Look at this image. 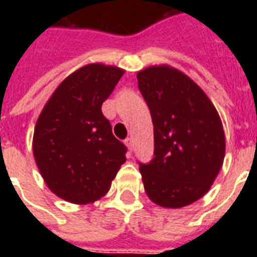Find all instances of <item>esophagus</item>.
Here are the masks:
<instances>
[{
    "label": "esophagus",
    "instance_id": "esophagus-1",
    "mask_svg": "<svg viewBox=\"0 0 257 257\" xmlns=\"http://www.w3.org/2000/svg\"><path fill=\"white\" fill-rule=\"evenodd\" d=\"M125 145H126V148L129 149V151H132L133 148V144H132V139H125L124 140Z\"/></svg>",
    "mask_w": 257,
    "mask_h": 257
}]
</instances>
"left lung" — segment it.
<instances>
[{"mask_svg": "<svg viewBox=\"0 0 257 257\" xmlns=\"http://www.w3.org/2000/svg\"><path fill=\"white\" fill-rule=\"evenodd\" d=\"M151 110L155 157L140 164L145 192L164 208H183L201 199L225 156V136L215 105L187 74L169 65L137 73Z\"/></svg>", "mask_w": 257, "mask_h": 257, "instance_id": "left-lung-1", "label": "left lung"}]
</instances>
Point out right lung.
Here are the masks:
<instances>
[{"mask_svg":"<svg viewBox=\"0 0 257 257\" xmlns=\"http://www.w3.org/2000/svg\"><path fill=\"white\" fill-rule=\"evenodd\" d=\"M125 70L100 62L82 66L57 86L34 126L33 155L50 191L73 204L106 195L126 161L101 105Z\"/></svg>","mask_w":257,"mask_h":257,"instance_id":"obj_1","label":"right lung"}]
</instances>
